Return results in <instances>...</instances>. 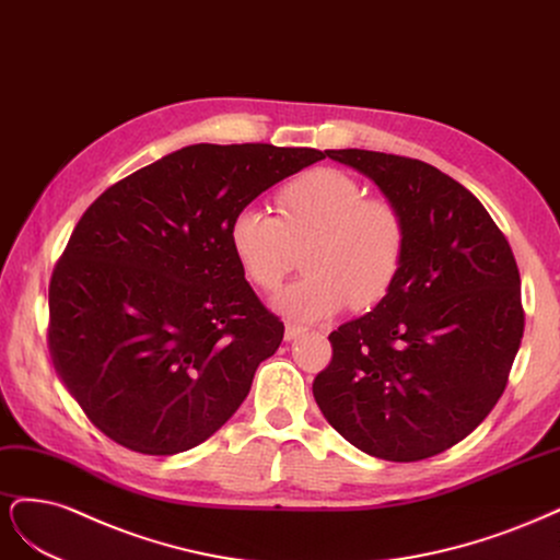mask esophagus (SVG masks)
Listing matches in <instances>:
<instances>
[{"label": "esophagus", "mask_w": 560, "mask_h": 560, "mask_svg": "<svg viewBox=\"0 0 560 560\" xmlns=\"http://www.w3.org/2000/svg\"><path fill=\"white\" fill-rule=\"evenodd\" d=\"M304 330H306V328H304V326H300V323H285V339L291 341V339L300 337Z\"/></svg>", "instance_id": "1"}]
</instances>
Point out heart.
Here are the masks:
<instances>
[{
  "label": "heart",
  "mask_w": 560,
  "mask_h": 560,
  "mask_svg": "<svg viewBox=\"0 0 560 560\" xmlns=\"http://www.w3.org/2000/svg\"><path fill=\"white\" fill-rule=\"evenodd\" d=\"M279 213L258 205L234 211L228 225L232 256L244 277L265 293L279 291L295 248L306 246L310 275L277 298L291 318L318 320L341 306L372 310L398 279L409 228L402 209L386 197H368L355 176L316 167L295 176L277 195Z\"/></svg>",
  "instance_id": "b5f03b06"
}]
</instances>
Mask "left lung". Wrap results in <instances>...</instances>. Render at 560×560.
<instances>
[{"label":"left lung","mask_w":560,"mask_h":560,"mask_svg":"<svg viewBox=\"0 0 560 560\" xmlns=\"http://www.w3.org/2000/svg\"><path fill=\"white\" fill-rule=\"evenodd\" d=\"M326 153L402 209L409 240L390 293L330 332L316 405L370 456H438L470 435L508 386L526 326L512 246L477 197L428 162Z\"/></svg>","instance_id":"8db88e82"}]
</instances>
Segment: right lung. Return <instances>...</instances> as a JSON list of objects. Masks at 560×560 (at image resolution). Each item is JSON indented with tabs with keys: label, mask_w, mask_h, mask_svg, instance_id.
Here are the masks:
<instances>
[{
	"label": "right lung",
	"mask_w": 560,
	"mask_h": 560,
	"mask_svg": "<svg viewBox=\"0 0 560 560\" xmlns=\"http://www.w3.org/2000/svg\"><path fill=\"white\" fill-rule=\"evenodd\" d=\"M326 158L272 143H195L85 209L48 285V349L106 438L149 456L211 438L283 339L244 279L230 219Z\"/></svg>",
	"instance_id": "right-lung-1"
}]
</instances>
